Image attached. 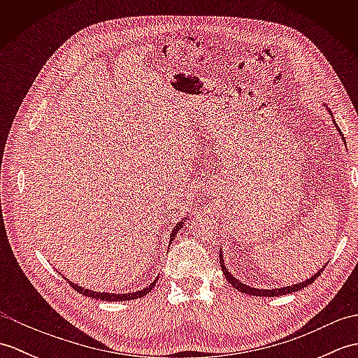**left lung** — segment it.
<instances>
[{
    "mask_svg": "<svg viewBox=\"0 0 358 358\" xmlns=\"http://www.w3.org/2000/svg\"><path fill=\"white\" fill-rule=\"evenodd\" d=\"M334 123H336V121H334ZM338 129V127H337ZM338 132H340V135H341V138H343V141H345V136H343V134H341V131L338 129ZM220 264H222V269H223V273H224V277H226V280L229 281V283L235 287V289H238L240 292H243V294H248V295H255V296H278V295H286V294H291V292H296V291H300V289H305L308 285H310V283H314V281L322 275V272H323V269H320L318 271L317 273H314L313 277L310 278H308V280H305V281H301V283H299V285H294V286H285V287H277V289H257V287H250V286H248V285H245V283H241V281H238L237 278H235L232 273L227 271L226 268H224V262H223V255H222V250H220Z\"/></svg>",
    "mask_w": 358,
    "mask_h": 358,
    "instance_id": "1",
    "label": "left lung"
}]
</instances>
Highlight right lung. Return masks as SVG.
Masks as SVG:
<instances>
[{
    "instance_id": "add662e5",
    "label": "right lung",
    "mask_w": 358,
    "mask_h": 358,
    "mask_svg": "<svg viewBox=\"0 0 358 358\" xmlns=\"http://www.w3.org/2000/svg\"><path fill=\"white\" fill-rule=\"evenodd\" d=\"M183 226V223H178L177 224V227H175V229L172 231V234H171V243H172V240H173V237L175 235H177V232L180 231V227ZM157 280L158 278H155L154 281H152V283L148 286V287H144V289H141V291H136V292H131V294H106V292H95V291H89V289H85V287H81V286H78V285H75V283H72V281H69V285L75 289V291L77 292H80V294H83V295H86V296H90V299H95V300H103V301H126V300H136V299H141V296H144L146 294H149L150 291H152V287L155 286V283H157Z\"/></svg>"
}]
</instances>
